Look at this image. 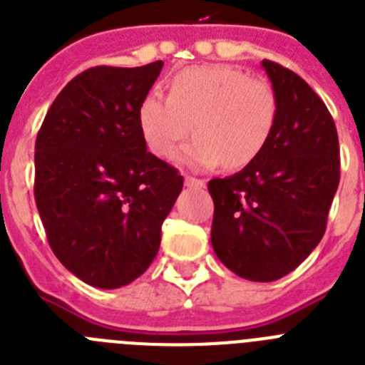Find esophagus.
<instances>
[{
	"mask_svg": "<svg viewBox=\"0 0 365 365\" xmlns=\"http://www.w3.org/2000/svg\"><path fill=\"white\" fill-rule=\"evenodd\" d=\"M185 185L188 186V188H202V186H205V180L195 179V177L186 175V177H185Z\"/></svg>",
	"mask_w": 365,
	"mask_h": 365,
	"instance_id": "34e87169",
	"label": "esophagus"
}]
</instances>
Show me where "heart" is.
Listing matches in <instances>:
<instances>
[{"label": "heart", "mask_w": 365, "mask_h": 365, "mask_svg": "<svg viewBox=\"0 0 365 365\" xmlns=\"http://www.w3.org/2000/svg\"><path fill=\"white\" fill-rule=\"evenodd\" d=\"M278 102L270 83L248 78L230 66H195L170 82V93H150L138 108V128L151 153L175 155L190 135L195 140L180 163L195 170L225 164L237 170L252 163L269 143Z\"/></svg>", "instance_id": "b5f03b06"}]
</instances>
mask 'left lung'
Instances as JSON below:
<instances>
[{
	"mask_svg": "<svg viewBox=\"0 0 365 365\" xmlns=\"http://www.w3.org/2000/svg\"><path fill=\"white\" fill-rule=\"evenodd\" d=\"M261 67L278 102L269 143L250 164L212 179V247L232 272L274 282L320 243L340 182L333 117L302 76L270 60Z\"/></svg>",
	"mask_w": 365,
	"mask_h": 365,
	"instance_id": "left-lung-1",
	"label": "left lung"
}]
</instances>
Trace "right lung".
<instances>
[{"label":"right lung","instance_id":"1","mask_svg":"<svg viewBox=\"0 0 365 365\" xmlns=\"http://www.w3.org/2000/svg\"><path fill=\"white\" fill-rule=\"evenodd\" d=\"M163 66L83 71L38 131L34 199L47 241L87 285L118 289L146 272L182 190V175L146 150L138 128Z\"/></svg>","mask_w":365,"mask_h":365}]
</instances>
